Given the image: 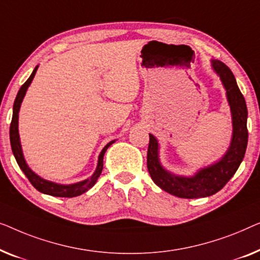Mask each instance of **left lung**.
<instances>
[{
  "label": "left lung",
  "instance_id": "left-lung-1",
  "mask_svg": "<svg viewBox=\"0 0 260 260\" xmlns=\"http://www.w3.org/2000/svg\"><path fill=\"white\" fill-rule=\"evenodd\" d=\"M211 67L219 76L226 90L232 116V138L228 151L211 165L202 167L193 175H178L166 170L159 158V142L149 134L147 168L152 180L160 188L179 198L197 199L215 194L228 184L243 161L247 146V107L236 78L228 66L219 60H211Z\"/></svg>",
  "mask_w": 260,
  "mask_h": 260
}]
</instances>
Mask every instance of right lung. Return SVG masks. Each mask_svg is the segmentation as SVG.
<instances>
[{
	"label": "right lung",
	"instance_id": "1",
	"mask_svg": "<svg viewBox=\"0 0 260 260\" xmlns=\"http://www.w3.org/2000/svg\"><path fill=\"white\" fill-rule=\"evenodd\" d=\"M39 66H36L32 71L31 75L29 76V79L25 81L23 85L19 90V93L16 95L15 101H14V107H13V119H12V123H10V129H9V137H10V145H12V149H13V154L15 156L17 164H19L20 168L22 172L25 174V177L28 178V180L31 182V185L40 191L41 193H45V194H49L53 197H62V198H73V197H78L81 196L82 193H85L88 191L89 188H92L93 186L96 182L98 178L100 177L102 168H104V155L107 148L111 146L112 144H114L115 140L109 141L107 145L102 148V151L99 154V159H98V166L96 170L94 171V173L90 175L89 178L85 179V180L79 181V182H74V184H57V182L47 180V179H43L35 173L34 171L31 170L30 167L28 166L27 161H25L24 155H23V151H22V146H21V140H20V134H19V113H20V108H21V104L23 101L24 95L27 93L28 87L30 86V83L34 79V76L36 74V71H38Z\"/></svg>",
	"mask_w": 260,
	"mask_h": 260
}]
</instances>
